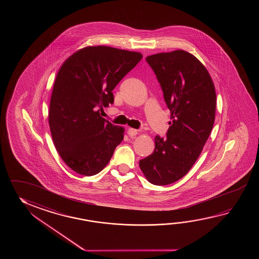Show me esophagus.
I'll use <instances>...</instances> for the list:
<instances>
[{"label": "esophagus", "instance_id": "34e87169", "mask_svg": "<svg viewBox=\"0 0 259 259\" xmlns=\"http://www.w3.org/2000/svg\"><path fill=\"white\" fill-rule=\"evenodd\" d=\"M127 134L131 136V137H133V136H136L138 134L137 130H135V128H132V127H130L128 130H127Z\"/></svg>", "mask_w": 259, "mask_h": 259}]
</instances>
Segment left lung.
Instances as JSON below:
<instances>
[{"label":"left lung","instance_id":"1","mask_svg":"<svg viewBox=\"0 0 259 259\" xmlns=\"http://www.w3.org/2000/svg\"><path fill=\"white\" fill-rule=\"evenodd\" d=\"M170 110L166 138L154 137V153L140 160L143 175L154 185L185 176L198 159L215 121V85L209 72L183 50L149 55Z\"/></svg>","mask_w":259,"mask_h":259}]
</instances>
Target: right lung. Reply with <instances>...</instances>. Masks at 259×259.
<instances>
[{"instance_id": "obj_1", "label": "right lung", "mask_w": 259, "mask_h": 259, "mask_svg": "<svg viewBox=\"0 0 259 259\" xmlns=\"http://www.w3.org/2000/svg\"><path fill=\"white\" fill-rule=\"evenodd\" d=\"M143 58L109 46L77 50L61 66L50 100V131L57 153L72 170L93 176L109 163L125 128L100 116L114 103L112 91Z\"/></svg>"}]
</instances>
